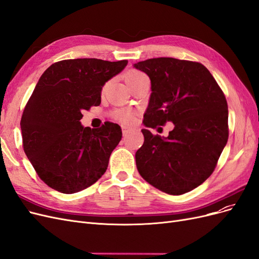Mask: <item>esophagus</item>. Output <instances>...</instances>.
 Instances as JSON below:
<instances>
[{"mask_svg":"<svg viewBox=\"0 0 259 259\" xmlns=\"http://www.w3.org/2000/svg\"><path fill=\"white\" fill-rule=\"evenodd\" d=\"M130 131H131V128H128V127H126V126H123L122 127V133H123V136H126L128 133H130Z\"/></svg>","mask_w":259,"mask_h":259,"instance_id":"esophagus-1","label":"esophagus"}]
</instances>
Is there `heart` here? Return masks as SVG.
<instances>
[{
    "mask_svg": "<svg viewBox=\"0 0 259 259\" xmlns=\"http://www.w3.org/2000/svg\"><path fill=\"white\" fill-rule=\"evenodd\" d=\"M142 74L143 73L137 71V70H131V71H128L126 74H125V81H126V83H128V82L136 79L137 76L142 75ZM114 116L116 117L117 120L121 121L122 123H132L133 121H134V119H135L134 113L131 112V111H126V110L116 111L114 113Z\"/></svg>",
    "mask_w": 259,
    "mask_h": 259,
    "instance_id": "1",
    "label": "heart"
}]
</instances>
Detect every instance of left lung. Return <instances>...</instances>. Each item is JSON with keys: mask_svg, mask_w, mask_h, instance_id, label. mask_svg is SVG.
I'll list each match as a JSON object with an SVG mask.
<instances>
[{"mask_svg": "<svg viewBox=\"0 0 259 259\" xmlns=\"http://www.w3.org/2000/svg\"><path fill=\"white\" fill-rule=\"evenodd\" d=\"M134 67L151 81L146 126L175 125L165 138L142 130L145 142L135 154L137 169L147 183L163 192H189L213 173L228 140L225 94L197 61L160 57Z\"/></svg>", "mask_w": 259, "mask_h": 259, "instance_id": "left-lung-1", "label": "left lung"}]
</instances>
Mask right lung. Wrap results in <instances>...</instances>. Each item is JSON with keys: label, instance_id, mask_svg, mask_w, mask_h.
<instances>
[{"label": "right lung", "instance_id": "1", "mask_svg": "<svg viewBox=\"0 0 259 259\" xmlns=\"http://www.w3.org/2000/svg\"><path fill=\"white\" fill-rule=\"evenodd\" d=\"M127 65L77 58L57 61L41 75L22 112V147L37 176L62 193H75L105 174L120 143L119 125L83 127L82 112L99 106L104 84Z\"/></svg>", "mask_w": 259, "mask_h": 259}]
</instances>
